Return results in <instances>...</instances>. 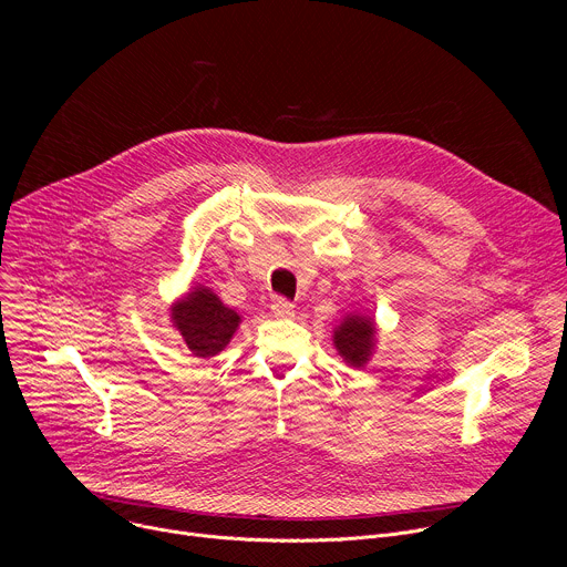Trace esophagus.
Here are the masks:
<instances>
[{"mask_svg":"<svg viewBox=\"0 0 567 567\" xmlns=\"http://www.w3.org/2000/svg\"><path fill=\"white\" fill-rule=\"evenodd\" d=\"M271 313H274L276 318H291V316L296 313V307H293V302H289V300H285V298H276V300L271 302Z\"/></svg>","mask_w":567,"mask_h":567,"instance_id":"esophagus-1","label":"esophagus"}]
</instances>
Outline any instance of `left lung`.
I'll use <instances>...</instances> for the list:
<instances>
[{
    "label": "left lung",
    "mask_w": 567,
    "mask_h": 567,
    "mask_svg": "<svg viewBox=\"0 0 567 567\" xmlns=\"http://www.w3.org/2000/svg\"><path fill=\"white\" fill-rule=\"evenodd\" d=\"M377 341H379V328H377L374 316H368L361 311L346 313L332 334V343L339 357L350 368H365L377 350Z\"/></svg>",
    "instance_id": "8db88e82"
}]
</instances>
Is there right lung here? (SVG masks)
<instances>
[{
    "label": "right lung",
    "mask_w": 567,
    "mask_h": 567,
    "mask_svg": "<svg viewBox=\"0 0 567 567\" xmlns=\"http://www.w3.org/2000/svg\"><path fill=\"white\" fill-rule=\"evenodd\" d=\"M171 322L195 357L210 359L230 343L241 316L226 307L210 287L197 285L171 305Z\"/></svg>",
    "instance_id": "right-lung-1"
}]
</instances>
